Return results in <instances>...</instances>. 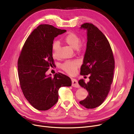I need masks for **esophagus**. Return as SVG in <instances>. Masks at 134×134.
Wrapping results in <instances>:
<instances>
[{"label":"esophagus","instance_id":"esophagus-1","mask_svg":"<svg viewBox=\"0 0 134 134\" xmlns=\"http://www.w3.org/2000/svg\"><path fill=\"white\" fill-rule=\"evenodd\" d=\"M72 86L74 87H76V88H79L80 87L78 82L76 79H72Z\"/></svg>","mask_w":134,"mask_h":134}]
</instances>
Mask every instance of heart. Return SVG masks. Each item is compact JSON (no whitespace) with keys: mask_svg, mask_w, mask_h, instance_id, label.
Wrapping results in <instances>:
<instances>
[{"mask_svg":"<svg viewBox=\"0 0 134 134\" xmlns=\"http://www.w3.org/2000/svg\"><path fill=\"white\" fill-rule=\"evenodd\" d=\"M64 41L66 44L72 48L75 49L78 52H81L83 49V44L81 42V38L78 35L74 32H69L64 38ZM60 48V44L58 41H55L52 44V54L54 58L58 56ZM80 62L78 60L66 61L61 66V68L70 75H73L76 69L80 66Z\"/></svg>","mask_w":134,"mask_h":134,"instance_id":"b5f03b06","label":"heart"}]
</instances>
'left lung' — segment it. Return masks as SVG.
<instances>
[{
    "label": "left lung",
    "mask_w": 134,
    "mask_h": 134,
    "mask_svg": "<svg viewBox=\"0 0 134 134\" xmlns=\"http://www.w3.org/2000/svg\"><path fill=\"white\" fill-rule=\"evenodd\" d=\"M81 29L87 30V42L80 74H90V81H79V85L88 93L79 103L87 109H94L106 99L113 81L115 60L109 42L103 33L92 23L82 24Z\"/></svg>",
    "instance_id": "obj_1"
}]
</instances>
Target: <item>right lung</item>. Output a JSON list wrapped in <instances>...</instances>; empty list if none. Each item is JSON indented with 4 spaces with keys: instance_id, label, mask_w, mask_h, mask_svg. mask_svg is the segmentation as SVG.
Instances as JSON below:
<instances>
[{
    "instance_id": "1",
    "label": "right lung",
    "mask_w": 134,
    "mask_h": 134,
    "mask_svg": "<svg viewBox=\"0 0 134 134\" xmlns=\"http://www.w3.org/2000/svg\"><path fill=\"white\" fill-rule=\"evenodd\" d=\"M66 31L53 25L41 24L25 41L18 60V72L20 88L29 103L36 109L45 111L57 103L59 90L71 86L68 76L60 73L54 78L46 75L54 65L52 44L55 37Z\"/></svg>"
}]
</instances>
